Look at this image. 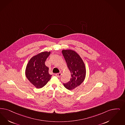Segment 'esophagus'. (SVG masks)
<instances>
[{
  "instance_id": "obj_1",
  "label": "esophagus",
  "mask_w": 125,
  "mask_h": 125,
  "mask_svg": "<svg viewBox=\"0 0 125 125\" xmlns=\"http://www.w3.org/2000/svg\"><path fill=\"white\" fill-rule=\"evenodd\" d=\"M61 74H61V73H58L55 74V75H56L57 77L59 78V77H60V76H61Z\"/></svg>"
}]
</instances>
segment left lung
Wrapping results in <instances>:
<instances>
[{"label":"left lung","mask_w":125,"mask_h":125,"mask_svg":"<svg viewBox=\"0 0 125 125\" xmlns=\"http://www.w3.org/2000/svg\"><path fill=\"white\" fill-rule=\"evenodd\" d=\"M62 52L71 73L70 81L63 84L68 90H73L79 86L85 80V64L80 55L74 51L63 50Z\"/></svg>","instance_id":"obj_1"}]
</instances>
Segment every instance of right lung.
Wrapping results in <instances>:
<instances>
[{"label": "right lung", "mask_w": 125, "mask_h": 125, "mask_svg": "<svg viewBox=\"0 0 125 125\" xmlns=\"http://www.w3.org/2000/svg\"><path fill=\"white\" fill-rule=\"evenodd\" d=\"M50 54V52L39 53L30 59L26 66V77L37 88L44 86L52 76L49 73V68L45 64V60Z\"/></svg>", "instance_id": "obj_1"}]
</instances>
